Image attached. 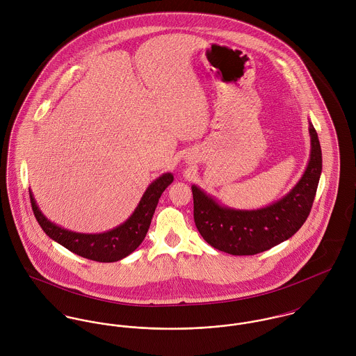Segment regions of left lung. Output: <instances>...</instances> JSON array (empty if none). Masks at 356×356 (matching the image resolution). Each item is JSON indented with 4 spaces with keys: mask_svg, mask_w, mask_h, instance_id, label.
I'll return each instance as SVG.
<instances>
[{
    "mask_svg": "<svg viewBox=\"0 0 356 356\" xmlns=\"http://www.w3.org/2000/svg\"><path fill=\"white\" fill-rule=\"evenodd\" d=\"M311 151L299 182L284 197L257 209H236L218 203L193 185L195 223L204 240L226 254H256L291 238L309 215L322 172V151L309 122Z\"/></svg>",
    "mask_w": 356,
    "mask_h": 356,
    "instance_id": "obj_1",
    "label": "left lung"
}]
</instances>
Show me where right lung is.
<instances>
[{
  "instance_id": "1",
  "label": "right lung",
  "mask_w": 356,
  "mask_h": 356,
  "mask_svg": "<svg viewBox=\"0 0 356 356\" xmlns=\"http://www.w3.org/2000/svg\"><path fill=\"white\" fill-rule=\"evenodd\" d=\"M172 181L174 175L171 172H165L156 178L148 186L137 208L126 222L108 232L96 234L76 233L57 226L41 212L31 191L30 200L40 226L51 240L82 257L95 261L111 263L129 256L140 247L151 226L159 199Z\"/></svg>"
}]
</instances>
